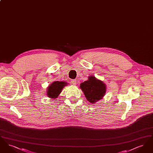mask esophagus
Wrapping results in <instances>:
<instances>
[{
    "mask_svg": "<svg viewBox=\"0 0 153 153\" xmlns=\"http://www.w3.org/2000/svg\"><path fill=\"white\" fill-rule=\"evenodd\" d=\"M71 82L72 83V84H73V85H76L77 81L76 80H71Z\"/></svg>",
    "mask_w": 153,
    "mask_h": 153,
    "instance_id": "34e87169",
    "label": "esophagus"
}]
</instances>
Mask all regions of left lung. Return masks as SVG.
Here are the masks:
<instances>
[{
  "mask_svg": "<svg viewBox=\"0 0 153 153\" xmlns=\"http://www.w3.org/2000/svg\"><path fill=\"white\" fill-rule=\"evenodd\" d=\"M80 88L87 100L92 104L102 99L107 91L105 84L93 76H89L87 81L81 82Z\"/></svg>",
  "mask_w": 153,
  "mask_h": 153,
  "instance_id": "left-lung-1",
  "label": "left lung"
}]
</instances>
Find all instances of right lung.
Masks as SVG:
<instances>
[{
  "mask_svg": "<svg viewBox=\"0 0 153 153\" xmlns=\"http://www.w3.org/2000/svg\"><path fill=\"white\" fill-rule=\"evenodd\" d=\"M68 82L65 81H54L47 88L46 95L48 97L55 99L58 97L64 87L67 85Z\"/></svg>",
  "mask_w": 153,
  "mask_h": 153,
  "instance_id": "right-lung-1",
  "label": "right lung"
}]
</instances>
